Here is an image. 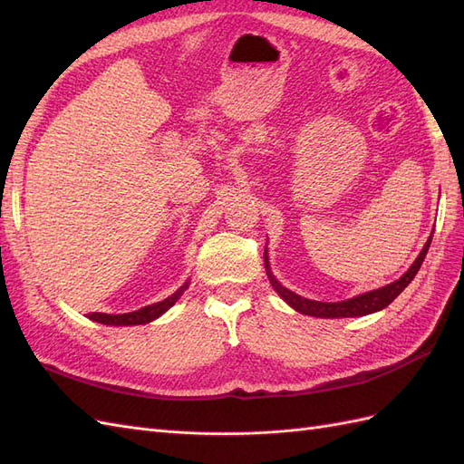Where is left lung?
Returning a JSON list of instances; mask_svg holds the SVG:
<instances>
[{
	"mask_svg": "<svg viewBox=\"0 0 464 464\" xmlns=\"http://www.w3.org/2000/svg\"><path fill=\"white\" fill-rule=\"evenodd\" d=\"M430 244H431V236H430V240L426 242V246L422 247V251H420V256L416 257V261L411 265V269L406 271L399 280H395V283H391V285H387L383 288L370 290L366 294H360V296H356V298L343 300V302H315V300H307V298L298 296V294H294L292 290L285 288L271 273L269 257H266V251H265V269H266V276H269L273 288L280 294V298H283L296 312H300L304 315H312V317H323V319L360 317V315H368V314L383 310V307H387L392 300L399 296V294L406 286L411 285V280L416 276L420 266H422V261H424V257L428 254Z\"/></svg>",
	"mask_w": 464,
	"mask_h": 464,
	"instance_id": "1",
	"label": "left lung"
}]
</instances>
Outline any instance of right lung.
<instances>
[{
  "mask_svg": "<svg viewBox=\"0 0 464 464\" xmlns=\"http://www.w3.org/2000/svg\"><path fill=\"white\" fill-rule=\"evenodd\" d=\"M189 283H186L184 286H179L172 296H168L162 302L157 304H150L141 307V310L137 312H130V314H89V319L96 321V323H102V325H114V327H121V325H145V323H150L157 317H160L164 312L170 310V307L178 302V298L184 294V290L188 288Z\"/></svg>",
  "mask_w": 464,
  "mask_h": 464,
  "instance_id": "obj_1",
  "label": "right lung"
}]
</instances>
